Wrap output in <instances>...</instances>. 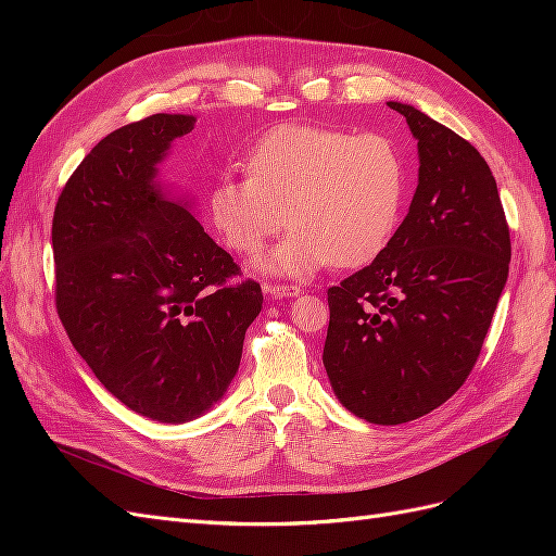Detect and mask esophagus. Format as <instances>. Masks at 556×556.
<instances>
[{
    "instance_id": "obj_1",
    "label": "esophagus",
    "mask_w": 556,
    "mask_h": 556,
    "mask_svg": "<svg viewBox=\"0 0 556 556\" xmlns=\"http://www.w3.org/2000/svg\"><path fill=\"white\" fill-rule=\"evenodd\" d=\"M264 290L276 296V299H282V296H296L301 290L296 288V285H288V282H271V285H264Z\"/></svg>"
}]
</instances>
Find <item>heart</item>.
Instances as JSON below:
<instances>
[{"label": "heart", "instance_id": "b5f03b06", "mask_svg": "<svg viewBox=\"0 0 556 556\" xmlns=\"http://www.w3.org/2000/svg\"><path fill=\"white\" fill-rule=\"evenodd\" d=\"M403 194L406 164L387 137L290 123L250 146L245 176L213 182L208 215L239 255H257L288 217L290 233L260 268L308 276L371 262L392 239Z\"/></svg>", "mask_w": 556, "mask_h": 556}]
</instances>
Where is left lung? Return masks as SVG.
Returning <instances> with one entry per match:
<instances>
[{
	"label": "left lung",
	"mask_w": 556,
	"mask_h": 556,
	"mask_svg": "<svg viewBox=\"0 0 556 556\" xmlns=\"http://www.w3.org/2000/svg\"><path fill=\"white\" fill-rule=\"evenodd\" d=\"M387 106L417 139V190L376 260L329 288L323 362L350 413L403 425L473 371L508 280L510 229L473 146L410 104Z\"/></svg>",
	"instance_id": "left-lung-1"
}]
</instances>
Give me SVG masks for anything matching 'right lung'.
<instances>
[{
  "label": "right lung",
  "mask_w": 556,
  "mask_h": 556,
  "mask_svg": "<svg viewBox=\"0 0 556 556\" xmlns=\"http://www.w3.org/2000/svg\"><path fill=\"white\" fill-rule=\"evenodd\" d=\"M194 115L155 113L99 141L53 215L55 306L97 380L157 422H188L227 392L262 288L241 276L188 201L157 185Z\"/></svg>",
  "instance_id": "1"
}]
</instances>
